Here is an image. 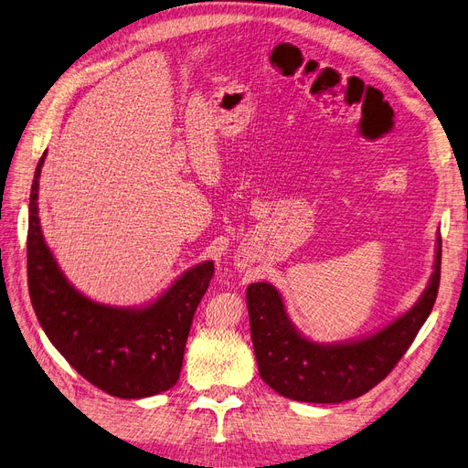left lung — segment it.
<instances>
[{
  "instance_id": "obj_1",
  "label": "left lung",
  "mask_w": 468,
  "mask_h": 468,
  "mask_svg": "<svg viewBox=\"0 0 468 468\" xmlns=\"http://www.w3.org/2000/svg\"><path fill=\"white\" fill-rule=\"evenodd\" d=\"M441 278V237H437L428 288L397 321L371 336L319 344L299 335L272 283L247 288V307L256 364L262 381L285 399L336 404L366 395L395 369L431 313Z\"/></svg>"
}]
</instances>
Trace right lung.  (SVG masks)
<instances>
[{"instance_id":"1","label":"right lung","mask_w":468,"mask_h":468,"mask_svg":"<svg viewBox=\"0 0 468 468\" xmlns=\"http://www.w3.org/2000/svg\"><path fill=\"white\" fill-rule=\"evenodd\" d=\"M44 157L31 186L27 235L28 293L42 330L69 366L104 393L144 399L169 390L178 381L190 324L214 276V262L186 270L145 307H111L85 297L44 243L37 204Z\"/></svg>"}]
</instances>
